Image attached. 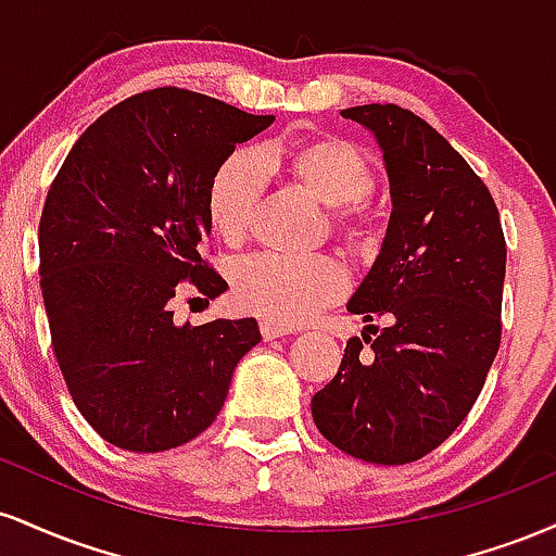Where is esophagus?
I'll return each mask as SVG.
<instances>
[{"mask_svg": "<svg viewBox=\"0 0 556 556\" xmlns=\"http://www.w3.org/2000/svg\"><path fill=\"white\" fill-rule=\"evenodd\" d=\"M285 334H292V329L279 327V324H269V321L261 324V337H264L266 342H269V340H279V337H285Z\"/></svg>", "mask_w": 556, "mask_h": 556, "instance_id": "esophagus-1", "label": "esophagus"}]
</instances>
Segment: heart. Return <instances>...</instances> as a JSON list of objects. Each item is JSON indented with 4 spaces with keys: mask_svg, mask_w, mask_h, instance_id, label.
Here are the masks:
<instances>
[{
    "mask_svg": "<svg viewBox=\"0 0 556 556\" xmlns=\"http://www.w3.org/2000/svg\"><path fill=\"white\" fill-rule=\"evenodd\" d=\"M282 167L298 185L327 206L348 238H363L371 227V195L376 175L368 156L355 143L337 136L305 140L292 149L266 146L235 151L208 182V222L225 242H240L251 229L264 195L266 169ZM348 271L331 256H285L261 253L232 271L235 300L245 311L269 321L295 327L311 321L348 292Z\"/></svg>",
    "mask_w": 556,
    "mask_h": 556,
    "instance_id": "b5f03b06",
    "label": "heart"
}]
</instances>
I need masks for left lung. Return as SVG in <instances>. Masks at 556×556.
Instances as JSON below:
<instances>
[{
    "label": "left lung",
    "instance_id": "1",
    "mask_svg": "<svg viewBox=\"0 0 556 556\" xmlns=\"http://www.w3.org/2000/svg\"><path fill=\"white\" fill-rule=\"evenodd\" d=\"M374 130L392 219L350 314L368 327L311 400L324 439L376 465L429 455L463 424L502 342L507 242L481 177L433 127L397 104L342 110Z\"/></svg>",
    "mask_w": 556,
    "mask_h": 556
}]
</instances>
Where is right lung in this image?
Masks as SVG:
<instances>
[{"label": "right lung", "mask_w": 556, "mask_h": 556, "mask_svg": "<svg viewBox=\"0 0 556 556\" xmlns=\"http://www.w3.org/2000/svg\"><path fill=\"white\" fill-rule=\"evenodd\" d=\"M271 114L185 88L119 101L75 140L38 222L52 348L83 418L106 442L164 452L203 433L256 318L177 327L175 298L227 290L206 235L216 167ZM193 300V298H190Z\"/></svg>", "instance_id": "right-lung-1"}]
</instances>
